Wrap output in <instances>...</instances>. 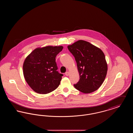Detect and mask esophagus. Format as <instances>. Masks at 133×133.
I'll list each match as a JSON object with an SVG mask.
<instances>
[{
    "mask_svg": "<svg viewBox=\"0 0 133 133\" xmlns=\"http://www.w3.org/2000/svg\"><path fill=\"white\" fill-rule=\"evenodd\" d=\"M65 75H66V76H69V72H66L65 73Z\"/></svg>",
    "mask_w": 133,
    "mask_h": 133,
    "instance_id": "esophagus-1",
    "label": "esophagus"
}]
</instances>
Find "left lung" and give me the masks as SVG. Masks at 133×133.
<instances>
[{
    "label": "left lung",
    "mask_w": 133,
    "mask_h": 133,
    "mask_svg": "<svg viewBox=\"0 0 133 133\" xmlns=\"http://www.w3.org/2000/svg\"><path fill=\"white\" fill-rule=\"evenodd\" d=\"M68 48L75 57L80 79L74 86L84 93L97 90L104 82L107 72V64L103 51L84 40L69 45Z\"/></svg>",
    "instance_id": "obj_1"
}]
</instances>
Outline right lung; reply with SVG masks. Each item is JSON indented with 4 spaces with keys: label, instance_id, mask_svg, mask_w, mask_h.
<instances>
[{
    "label": "right lung",
    "instance_id": "obj_1",
    "mask_svg": "<svg viewBox=\"0 0 133 133\" xmlns=\"http://www.w3.org/2000/svg\"><path fill=\"white\" fill-rule=\"evenodd\" d=\"M60 46H46L33 51L26 58L23 69L26 81L35 92L45 94L55 90L60 85L62 74L57 71V54Z\"/></svg>",
    "mask_w": 133,
    "mask_h": 133
}]
</instances>
